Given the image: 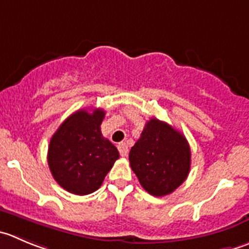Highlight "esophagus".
<instances>
[{"mask_svg": "<svg viewBox=\"0 0 249 249\" xmlns=\"http://www.w3.org/2000/svg\"><path fill=\"white\" fill-rule=\"evenodd\" d=\"M118 149H119V153L122 157H126L127 154V146L125 143H119L118 144Z\"/></svg>", "mask_w": 249, "mask_h": 249, "instance_id": "obj_1", "label": "esophagus"}]
</instances>
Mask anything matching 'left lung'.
<instances>
[{"instance_id":"left-lung-1","label":"left lung","mask_w":249,"mask_h":249,"mask_svg":"<svg viewBox=\"0 0 249 249\" xmlns=\"http://www.w3.org/2000/svg\"><path fill=\"white\" fill-rule=\"evenodd\" d=\"M130 166L149 195L163 197L175 191L191 168V149L181 132L157 118L146 123L129 153Z\"/></svg>"}]
</instances>
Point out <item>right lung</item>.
<instances>
[{
    "label": "right lung",
    "mask_w": 249,
    "mask_h": 249,
    "mask_svg": "<svg viewBox=\"0 0 249 249\" xmlns=\"http://www.w3.org/2000/svg\"><path fill=\"white\" fill-rule=\"evenodd\" d=\"M105 115L100 108L76 110L51 139L48 166L58 185L71 194L84 196L100 189L119 158L117 147L101 132Z\"/></svg>",
    "instance_id": "1"
}]
</instances>
